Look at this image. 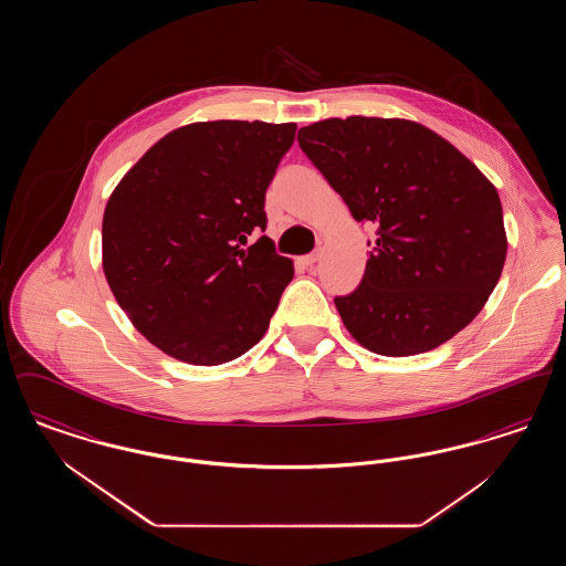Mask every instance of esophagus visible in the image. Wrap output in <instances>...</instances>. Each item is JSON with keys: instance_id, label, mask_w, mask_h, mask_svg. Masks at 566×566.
Returning a JSON list of instances; mask_svg holds the SVG:
<instances>
[{"instance_id": "esophagus-1", "label": "esophagus", "mask_w": 566, "mask_h": 566, "mask_svg": "<svg viewBox=\"0 0 566 566\" xmlns=\"http://www.w3.org/2000/svg\"><path fill=\"white\" fill-rule=\"evenodd\" d=\"M318 259H321V252L316 250V252H312V254H305V256H301V259H298V263H301V265H305V268H312V265H314Z\"/></svg>"}]
</instances>
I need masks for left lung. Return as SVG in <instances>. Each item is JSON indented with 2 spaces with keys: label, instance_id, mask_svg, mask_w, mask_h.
<instances>
[{
  "label": "left lung",
  "instance_id": "left-lung-1",
  "mask_svg": "<svg viewBox=\"0 0 566 566\" xmlns=\"http://www.w3.org/2000/svg\"><path fill=\"white\" fill-rule=\"evenodd\" d=\"M296 139L352 216L376 224L358 289L335 296L352 337L381 356L452 339L505 265L494 185L441 135L405 118H326Z\"/></svg>",
  "mask_w": 566,
  "mask_h": 566
}]
</instances>
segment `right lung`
<instances>
[{
  "instance_id": "right-lung-1",
  "label": "right lung",
  "mask_w": 566,
  "mask_h": 566,
  "mask_svg": "<svg viewBox=\"0 0 566 566\" xmlns=\"http://www.w3.org/2000/svg\"><path fill=\"white\" fill-rule=\"evenodd\" d=\"M295 123H192L159 139L109 195L104 273L135 328L189 365H222L265 335L293 261L265 231V192Z\"/></svg>"
}]
</instances>
